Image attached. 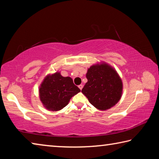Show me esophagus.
<instances>
[{
    "label": "esophagus",
    "mask_w": 159,
    "mask_h": 159,
    "mask_svg": "<svg viewBox=\"0 0 159 159\" xmlns=\"http://www.w3.org/2000/svg\"><path fill=\"white\" fill-rule=\"evenodd\" d=\"M83 85H79V89L81 90L82 89H83Z\"/></svg>",
    "instance_id": "34e87169"
}]
</instances>
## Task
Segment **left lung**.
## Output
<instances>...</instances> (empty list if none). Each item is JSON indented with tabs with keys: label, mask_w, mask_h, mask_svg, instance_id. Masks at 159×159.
Wrapping results in <instances>:
<instances>
[{
	"label": "left lung",
	"mask_w": 159,
	"mask_h": 159,
	"mask_svg": "<svg viewBox=\"0 0 159 159\" xmlns=\"http://www.w3.org/2000/svg\"><path fill=\"white\" fill-rule=\"evenodd\" d=\"M88 82L81 90L90 103L102 111L111 108L121 98L122 80L116 69L104 61L88 68Z\"/></svg>",
	"instance_id": "obj_1"
}]
</instances>
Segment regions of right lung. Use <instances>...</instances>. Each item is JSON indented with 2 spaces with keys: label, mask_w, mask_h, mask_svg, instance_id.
Here are the masks:
<instances>
[{
  "label": "right lung",
  "mask_w": 159,
  "mask_h": 159,
  "mask_svg": "<svg viewBox=\"0 0 159 159\" xmlns=\"http://www.w3.org/2000/svg\"><path fill=\"white\" fill-rule=\"evenodd\" d=\"M80 91L71 77H64L60 71L48 74L39 86L40 100L45 109L51 111L62 109L72 97Z\"/></svg>",
  "instance_id": "obj_1"
}]
</instances>
